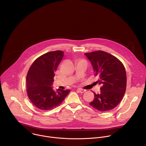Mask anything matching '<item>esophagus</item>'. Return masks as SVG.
<instances>
[{
    "label": "esophagus",
    "mask_w": 146,
    "mask_h": 146,
    "mask_svg": "<svg viewBox=\"0 0 146 146\" xmlns=\"http://www.w3.org/2000/svg\"><path fill=\"white\" fill-rule=\"evenodd\" d=\"M77 91L80 92V93H84L85 92V90H82V89H80V88H78Z\"/></svg>",
    "instance_id": "1"
}]
</instances>
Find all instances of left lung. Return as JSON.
Wrapping results in <instances>:
<instances>
[{
  "label": "left lung",
  "instance_id": "1",
  "mask_svg": "<svg viewBox=\"0 0 146 146\" xmlns=\"http://www.w3.org/2000/svg\"><path fill=\"white\" fill-rule=\"evenodd\" d=\"M90 60L96 81L101 85L100 92L94 93L90 105L101 111L115 108L122 100L127 87V74L122 62L114 56L103 51L84 54Z\"/></svg>",
  "mask_w": 146,
  "mask_h": 146
}]
</instances>
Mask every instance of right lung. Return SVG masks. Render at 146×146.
I'll list each match as a JSON object with an SVG mask.
<instances>
[{"label":"right lung","mask_w":146,"mask_h":146,"mask_svg":"<svg viewBox=\"0 0 146 146\" xmlns=\"http://www.w3.org/2000/svg\"><path fill=\"white\" fill-rule=\"evenodd\" d=\"M64 52L55 51L47 52L37 58L28 72V96L36 108L42 110L52 109L64 101L70 90H53L55 72L64 56Z\"/></svg>","instance_id":"1"}]
</instances>
